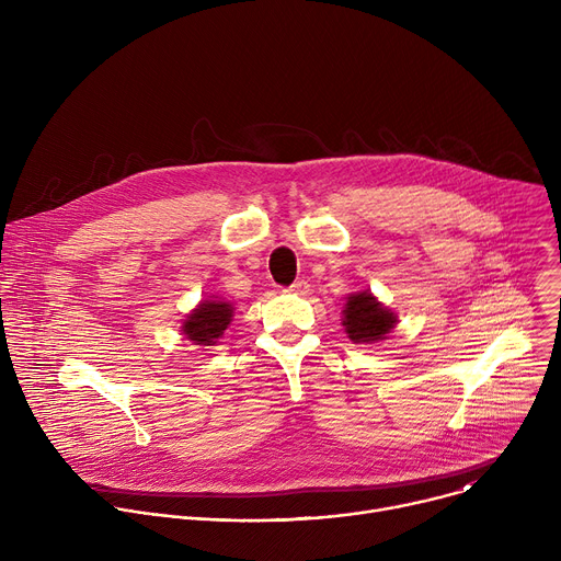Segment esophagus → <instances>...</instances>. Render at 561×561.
<instances>
[{
  "mask_svg": "<svg viewBox=\"0 0 561 561\" xmlns=\"http://www.w3.org/2000/svg\"><path fill=\"white\" fill-rule=\"evenodd\" d=\"M286 293H295V295H304V293H308V282H304V279H297L295 284H290L288 288H286Z\"/></svg>",
  "mask_w": 561,
  "mask_h": 561,
  "instance_id": "esophagus-1",
  "label": "esophagus"
}]
</instances>
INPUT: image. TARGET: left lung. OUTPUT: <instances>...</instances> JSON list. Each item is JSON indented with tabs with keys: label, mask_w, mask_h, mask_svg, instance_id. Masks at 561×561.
<instances>
[{
	"label": "left lung",
	"mask_w": 561,
	"mask_h": 561,
	"mask_svg": "<svg viewBox=\"0 0 561 561\" xmlns=\"http://www.w3.org/2000/svg\"><path fill=\"white\" fill-rule=\"evenodd\" d=\"M394 324L397 314L366 290L351 295L344 306V329L355 344L381 342L394 329Z\"/></svg>",
	"instance_id": "8db88e82"
}]
</instances>
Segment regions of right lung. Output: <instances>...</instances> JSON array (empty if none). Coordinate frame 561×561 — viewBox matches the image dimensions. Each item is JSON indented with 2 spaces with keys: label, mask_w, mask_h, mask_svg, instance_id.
<instances>
[{
  "label": "right lung",
  "mask_w": 561,
  "mask_h": 561,
  "mask_svg": "<svg viewBox=\"0 0 561 561\" xmlns=\"http://www.w3.org/2000/svg\"><path fill=\"white\" fill-rule=\"evenodd\" d=\"M232 319V306L228 301L204 299L199 306L184 319L182 331L186 340L199 346H213L224 335Z\"/></svg>",
  "instance_id": "add662e5"
}]
</instances>
